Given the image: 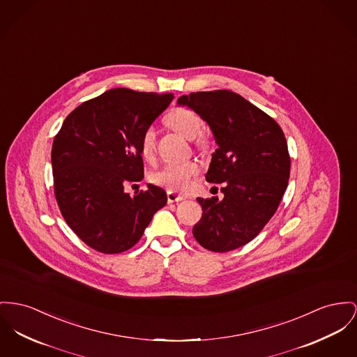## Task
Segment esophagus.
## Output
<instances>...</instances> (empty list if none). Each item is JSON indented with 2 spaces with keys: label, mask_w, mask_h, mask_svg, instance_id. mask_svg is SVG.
I'll return each mask as SVG.
<instances>
[{
  "label": "esophagus",
  "mask_w": 357,
  "mask_h": 357,
  "mask_svg": "<svg viewBox=\"0 0 357 357\" xmlns=\"http://www.w3.org/2000/svg\"><path fill=\"white\" fill-rule=\"evenodd\" d=\"M167 203H177V202H181L184 197L181 196V195H177V193H174V192H167Z\"/></svg>",
  "instance_id": "1"
}]
</instances>
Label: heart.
<instances>
[{"label": "heart", "mask_w": 357, "mask_h": 357, "mask_svg": "<svg viewBox=\"0 0 357 357\" xmlns=\"http://www.w3.org/2000/svg\"><path fill=\"white\" fill-rule=\"evenodd\" d=\"M165 123L170 128L183 137L193 139L197 149H204L208 144V137L202 131L203 120L192 109L176 108L170 111L165 118ZM139 151L143 160L151 161L155 155V131L149 127L143 131L139 142ZM199 173V165L193 161L167 164L161 169L151 173L150 180L153 184L162 187L170 192H183L188 190L190 180Z\"/></svg>", "instance_id": "heart-1"}]
</instances>
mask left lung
Wrapping results in <instances>:
<instances>
[{
    "label": "left lung",
    "mask_w": 357,
    "mask_h": 357,
    "mask_svg": "<svg viewBox=\"0 0 357 357\" xmlns=\"http://www.w3.org/2000/svg\"><path fill=\"white\" fill-rule=\"evenodd\" d=\"M177 104L206 120L218 143L206 180L222 184L223 199L197 197L203 215L193 237L211 252L234 250L259 236L287 190L291 160L284 132L231 91L184 95Z\"/></svg>",
    "instance_id": "left-lung-1"
}]
</instances>
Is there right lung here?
Instances as JSON below:
<instances>
[{
  "label": "right lung",
  "instance_id": "right-lung-1",
  "mask_svg": "<svg viewBox=\"0 0 357 357\" xmlns=\"http://www.w3.org/2000/svg\"><path fill=\"white\" fill-rule=\"evenodd\" d=\"M173 97L126 88L107 91L78 105L54 138V193L61 214L100 253L131 249L167 204L161 187L149 184L134 196L124 188L142 180L141 137Z\"/></svg>",
  "mask_w": 357,
  "mask_h": 357
}]
</instances>
